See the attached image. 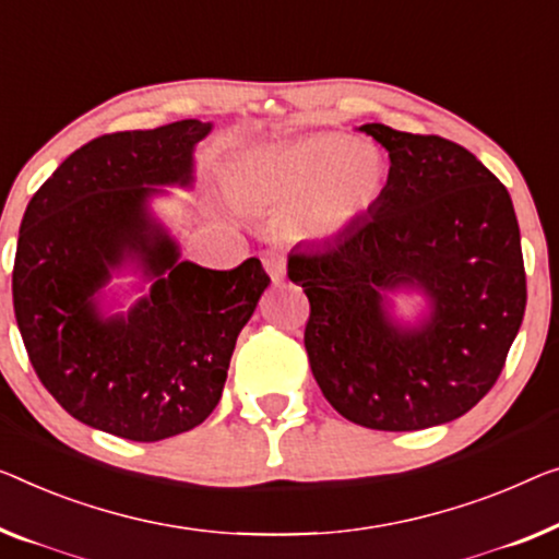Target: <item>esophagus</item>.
Segmentation results:
<instances>
[{"label": "esophagus", "mask_w": 559, "mask_h": 559, "mask_svg": "<svg viewBox=\"0 0 559 559\" xmlns=\"http://www.w3.org/2000/svg\"><path fill=\"white\" fill-rule=\"evenodd\" d=\"M261 261H263V269L269 271L273 283H281L283 278H286V258H283L281 251H263Z\"/></svg>", "instance_id": "34e87169"}]
</instances>
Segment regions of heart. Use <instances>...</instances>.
<instances>
[{
    "label": "heart",
    "mask_w": 559,
    "mask_h": 559,
    "mask_svg": "<svg viewBox=\"0 0 559 559\" xmlns=\"http://www.w3.org/2000/svg\"><path fill=\"white\" fill-rule=\"evenodd\" d=\"M384 178V160L373 147L346 135H313L246 165L236 186L265 205H288L306 194L290 228L304 238H329L377 203Z\"/></svg>",
    "instance_id": "1"
}]
</instances>
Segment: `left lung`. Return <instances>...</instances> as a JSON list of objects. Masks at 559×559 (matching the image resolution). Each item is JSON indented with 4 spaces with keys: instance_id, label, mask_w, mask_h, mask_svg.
<instances>
[{
    "instance_id": "8db88e82",
    "label": "left lung",
    "mask_w": 559,
    "mask_h": 559,
    "mask_svg": "<svg viewBox=\"0 0 559 559\" xmlns=\"http://www.w3.org/2000/svg\"><path fill=\"white\" fill-rule=\"evenodd\" d=\"M361 130L389 150L379 200L331 243L288 255V278L311 306L308 361L348 421L379 431L437 427L495 386L522 326L518 215L466 147L381 122ZM402 285L432 298L421 328L388 319L383 294Z\"/></svg>"
}]
</instances>
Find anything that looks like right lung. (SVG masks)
I'll list each match as a JSON object with an SVG mask.
<instances>
[{
    "label": "right lung",
    "mask_w": 559,
    "mask_h": 559,
    "mask_svg": "<svg viewBox=\"0 0 559 559\" xmlns=\"http://www.w3.org/2000/svg\"><path fill=\"white\" fill-rule=\"evenodd\" d=\"M211 122L107 132L74 150L32 195L12 298L24 348L67 414L130 441H160L218 406L240 329L271 278L258 258L233 271L178 261L150 221L155 186L193 180ZM135 252L156 278L128 317L99 320L92 296Z\"/></svg>",
    "instance_id": "obj_1"
}]
</instances>
